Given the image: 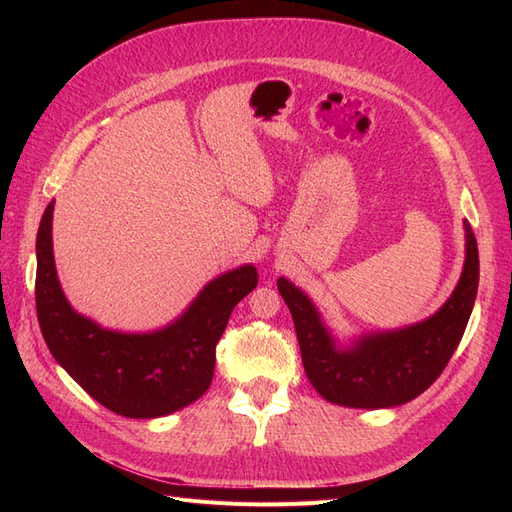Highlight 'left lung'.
Here are the masks:
<instances>
[{
    "label": "left lung",
    "instance_id": "8db88e82",
    "mask_svg": "<svg viewBox=\"0 0 512 512\" xmlns=\"http://www.w3.org/2000/svg\"><path fill=\"white\" fill-rule=\"evenodd\" d=\"M466 230V260L451 297L436 314L391 331H369L339 344L318 307L286 277L277 290L286 301L305 374L331 404L380 410L408 404L438 380L468 327L478 290V245L472 226Z\"/></svg>",
    "mask_w": 512,
    "mask_h": 512
}]
</instances>
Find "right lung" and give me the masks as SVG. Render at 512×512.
Returning a JSON list of instances; mask_svg holds the SVG:
<instances>
[{"instance_id":"right-lung-1","label":"right lung","mask_w":512,"mask_h":512,"mask_svg":"<svg viewBox=\"0 0 512 512\" xmlns=\"http://www.w3.org/2000/svg\"><path fill=\"white\" fill-rule=\"evenodd\" d=\"M53 209L36 239V309L46 346L98 404L128 418L173 414L203 397L213 380L215 346L235 305L258 284L254 265L215 277L166 327L145 333L104 329L76 312L61 290L53 256Z\"/></svg>"}]
</instances>
